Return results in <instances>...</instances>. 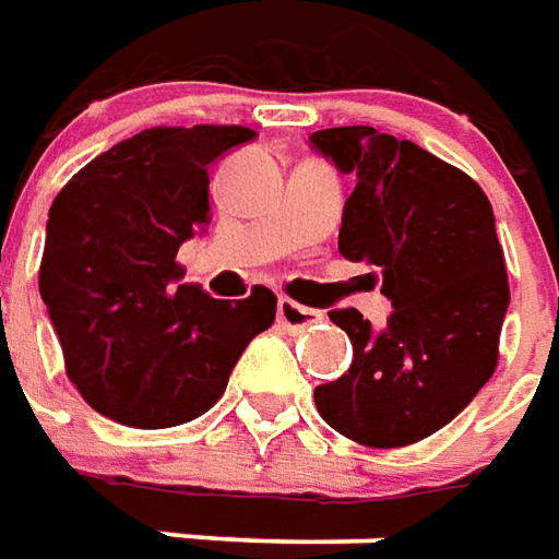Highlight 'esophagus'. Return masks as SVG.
Segmentation results:
<instances>
[{
    "instance_id": "esophagus-1",
    "label": "esophagus",
    "mask_w": 559,
    "mask_h": 559,
    "mask_svg": "<svg viewBox=\"0 0 559 559\" xmlns=\"http://www.w3.org/2000/svg\"><path fill=\"white\" fill-rule=\"evenodd\" d=\"M320 318H323V314L314 311V308L299 306V302H293V299H287V296H281L278 299V323L284 326V330L302 333V330H308L311 323H318Z\"/></svg>"
}]
</instances>
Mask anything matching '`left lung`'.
Returning <instances> with one entry per match:
<instances>
[{
  "instance_id": "1",
  "label": "left lung",
  "mask_w": 559,
  "mask_h": 559,
  "mask_svg": "<svg viewBox=\"0 0 559 559\" xmlns=\"http://www.w3.org/2000/svg\"><path fill=\"white\" fill-rule=\"evenodd\" d=\"M311 147L354 175L338 229L345 260L381 272L388 326L330 311L354 345L342 378L314 390L320 417L369 448H402L451 424L490 381L509 308L493 209L466 171L372 127H335Z\"/></svg>"
}]
</instances>
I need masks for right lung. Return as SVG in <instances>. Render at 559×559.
<instances>
[{
    "label": "right lung",
    "mask_w": 559,
    "mask_h": 559,
    "mask_svg": "<svg viewBox=\"0 0 559 559\" xmlns=\"http://www.w3.org/2000/svg\"><path fill=\"white\" fill-rule=\"evenodd\" d=\"M253 135L209 123L144 130L90 159L50 205L38 293L69 381L123 427L205 415L241 350L275 320L269 287L212 299L175 263L212 224L209 166Z\"/></svg>",
    "instance_id": "add662e5"
}]
</instances>
